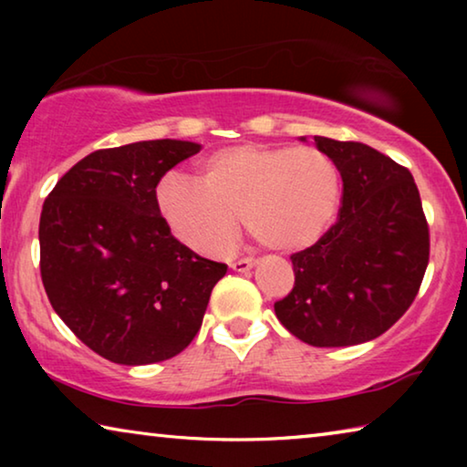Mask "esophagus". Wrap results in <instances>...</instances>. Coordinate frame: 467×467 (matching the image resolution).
<instances>
[{"label": "esophagus", "instance_id": "esophagus-1", "mask_svg": "<svg viewBox=\"0 0 467 467\" xmlns=\"http://www.w3.org/2000/svg\"><path fill=\"white\" fill-rule=\"evenodd\" d=\"M253 265H255V257H241V259H234L231 264L234 272H249Z\"/></svg>", "mask_w": 467, "mask_h": 467}]
</instances>
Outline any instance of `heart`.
<instances>
[{
  "label": "heart",
  "mask_w": 467,
  "mask_h": 467,
  "mask_svg": "<svg viewBox=\"0 0 467 467\" xmlns=\"http://www.w3.org/2000/svg\"><path fill=\"white\" fill-rule=\"evenodd\" d=\"M200 179L164 177L156 200L172 234L202 255L233 247L241 214L265 247H306L334 223L342 193L336 162L311 146L223 148L202 162Z\"/></svg>",
  "instance_id": "b5f03b06"
}]
</instances>
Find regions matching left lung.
<instances>
[{
    "instance_id": "1",
    "label": "left lung",
    "mask_w": 467,
    "mask_h": 467,
    "mask_svg": "<svg viewBox=\"0 0 467 467\" xmlns=\"http://www.w3.org/2000/svg\"><path fill=\"white\" fill-rule=\"evenodd\" d=\"M315 144L342 175V208L317 243L290 255L295 288L274 311L305 344L354 346L385 334L414 303L429 223L406 167L360 141L315 136Z\"/></svg>"
}]
</instances>
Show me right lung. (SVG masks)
I'll list each match as a JSON object with an SVG mask.
<instances>
[{"instance_id":"1","label":"right lung","mask_w":467,"mask_h":467,"mask_svg":"<svg viewBox=\"0 0 467 467\" xmlns=\"http://www.w3.org/2000/svg\"><path fill=\"white\" fill-rule=\"evenodd\" d=\"M202 150L150 140L82 158L47 195L38 224L49 303L78 339L117 365L177 357L202 327L226 264L171 234L156 187Z\"/></svg>"}]
</instances>
